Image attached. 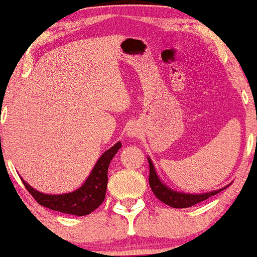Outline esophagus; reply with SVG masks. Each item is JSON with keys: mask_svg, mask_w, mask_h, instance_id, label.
Masks as SVG:
<instances>
[{"mask_svg": "<svg viewBox=\"0 0 257 257\" xmlns=\"http://www.w3.org/2000/svg\"><path fill=\"white\" fill-rule=\"evenodd\" d=\"M140 133V128L138 127V125L135 124H130L127 127H126V135L130 137H137Z\"/></svg>", "mask_w": 257, "mask_h": 257, "instance_id": "obj_1", "label": "esophagus"}]
</instances>
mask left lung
I'll use <instances>...</instances> for the list:
<instances>
[{"label": "left lung", "instance_id": "1", "mask_svg": "<svg viewBox=\"0 0 257 257\" xmlns=\"http://www.w3.org/2000/svg\"><path fill=\"white\" fill-rule=\"evenodd\" d=\"M149 164H150V178L149 182L151 186V189L154 193V195L157 196L158 199L160 200L161 202L166 203V205L173 207V208H187V207H192L196 205V203L203 201V200H207L210 196L217 194L222 189H217V191H213L209 193H203V194H186V193H180L175 192L173 189L168 188L166 185L163 184L159 177L157 175V172L154 170L153 163L150 158Z\"/></svg>", "mask_w": 257, "mask_h": 257}]
</instances>
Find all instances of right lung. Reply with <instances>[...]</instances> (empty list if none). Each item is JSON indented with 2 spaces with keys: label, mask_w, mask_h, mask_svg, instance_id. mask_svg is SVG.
<instances>
[{
  "label": "right lung",
  "mask_w": 257,
  "mask_h": 257,
  "mask_svg": "<svg viewBox=\"0 0 257 257\" xmlns=\"http://www.w3.org/2000/svg\"><path fill=\"white\" fill-rule=\"evenodd\" d=\"M121 147V143L118 142L114 146L108 149L106 152L101 154L99 160L94 165L92 172L86 179L85 182L78 189L66 194L49 195L36 191L28 185L23 179H21L26 186L28 192L41 206L49 209L56 210L71 215L84 216L92 213L97 209L105 199V193L107 188V170L112 158Z\"/></svg>",
  "instance_id": "add662e5"
}]
</instances>
